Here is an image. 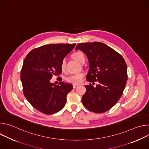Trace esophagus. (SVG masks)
Wrapping results in <instances>:
<instances>
[{
    "label": "esophagus",
    "instance_id": "esophagus-1",
    "mask_svg": "<svg viewBox=\"0 0 149 149\" xmlns=\"http://www.w3.org/2000/svg\"><path fill=\"white\" fill-rule=\"evenodd\" d=\"M78 86H78V85H77V84H73V85H72V87H73L74 88H77Z\"/></svg>",
    "mask_w": 149,
    "mask_h": 149
}]
</instances>
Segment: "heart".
Segmentation results:
<instances>
[{
    "label": "heart",
    "mask_w": 149,
    "mask_h": 149,
    "mask_svg": "<svg viewBox=\"0 0 149 149\" xmlns=\"http://www.w3.org/2000/svg\"><path fill=\"white\" fill-rule=\"evenodd\" d=\"M72 56L74 59H75L77 61H78L80 63H81V61L84 58H85L84 54H82V52H81L80 51H77L76 52H74L72 55ZM65 68H66V62H65V59H62V61L61 62L60 68L63 71L65 70ZM83 77H84V75L82 74L78 73V74H72V75L68 76V77H67L66 80L69 83H71V84H79L82 82Z\"/></svg>",
    "instance_id": "heart-1"
}]
</instances>
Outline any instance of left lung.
Here are the masks:
<instances>
[{
    "instance_id": "obj_1",
    "label": "left lung",
    "mask_w": 149,
    "mask_h": 149,
    "mask_svg": "<svg viewBox=\"0 0 149 149\" xmlns=\"http://www.w3.org/2000/svg\"><path fill=\"white\" fill-rule=\"evenodd\" d=\"M79 49L87 56L89 70L86 79L90 82L85 86L86 92L82 102L88 110L102 113L111 109L123 95L127 80V65L123 57L110 47L99 42L81 43Z\"/></svg>"
}]
</instances>
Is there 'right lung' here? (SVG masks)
Returning <instances> with one entry per match:
<instances>
[{
    "mask_svg": "<svg viewBox=\"0 0 149 149\" xmlns=\"http://www.w3.org/2000/svg\"><path fill=\"white\" fill-rule=\"evenodd\" d=\"M75 44H48L35 48L25 57L20 72L23 92L28 102L45 114H55L64 107L71 84L60 78L59 86L50 82L53 75L62 73L61 62Z\"/></svg>",
    "mask_w": 149,
    "mask_h": 149,
    "instance_id": "obj_1",
    "label": "right lung"
}]
</instances>
